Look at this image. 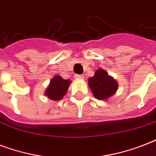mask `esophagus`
I'll list each match as a JSON object with an SVG mask.
<instances>
[{
    "mask_svg": "<svg viewBox=\"0 0 156 156\" xmlns=\"http://www.w3.org/2000/svg\"><path fill=\"white\" fill-rule=\"evenodd\" d=\"M76 79L77 80H83L84 78V76L83 75H76Z\"/></svg>",
    "mask_w": 156,
    "mask_h": 156,
    "instance_id": "1",
    "label": "esophagus"
}]
</instances>
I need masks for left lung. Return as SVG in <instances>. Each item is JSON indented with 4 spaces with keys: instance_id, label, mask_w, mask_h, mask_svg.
<instances>
[{
    "instance_id": "left-lung-1",
    "label": "left lung",
    "mask_w": 156,
    "mask_h": 156,
    "mask_svg": "<svg viewBox=\"0 0 156 156\" xmlns=\"http://www.w3.org/2000/svg\"><path fill=\"white\" fill-rule=\"evenodd\" d=\"M88 81L93 94L98 100H106L112 97L118 89L116 80L102 68L98 69Z\"/></svg>"
}]
</instances>
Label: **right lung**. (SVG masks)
<instances>
[{
  "label": "right lung",
  "mask_w": 156,
  "mask_h": 156,
  "mask_svg": "<svg viewBox=\"0 0 156 156\" xmlns=\"http://www.w3.org/2000/svg\"><path fill=\"white\" fill-rule=\"evenodd\" d=\"M70 84H71V80H69L62 79L58 75L55 76L50 80V83L45 90L44 94L46 95L49 99L58 101L62 99L63 96L67 94Z\"/></svg>",
  "instance_id": "add662e5"
}]
</instances>
